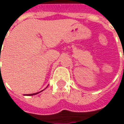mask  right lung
<instances>
[{
    "label": "right lung",
    "instance_id": "add662e5",
    "mask_svg": "<svg viewBox=\"0 0 124 124\" xmlns=\"http://www.w3.org/2000/svg\"><path fill=\"white\" fill-rule=\"evenodd\" d=\"M42 91H44V90H42ZM42 91H41L38 92V93H33V94H29V95H36V94H38V93H40V92H42Z\"/></svg>",
    "mask_w": 124,
    "mask_h": 124
}]
</instances>
